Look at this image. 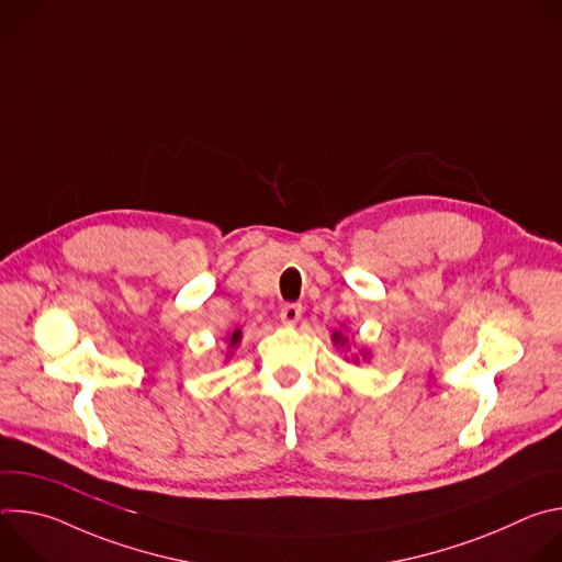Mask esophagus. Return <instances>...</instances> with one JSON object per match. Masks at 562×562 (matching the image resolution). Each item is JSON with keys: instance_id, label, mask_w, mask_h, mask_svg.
<instances>
[{"instance_id": "esophagus-1", "label": "esophagus", "mask_w": 562, "mask_h": 562, "mask_svg": "<svg viewBox=\"0 0 562 562\" xmlns=\"http://www.w3.org/2000/svg\"><path fill=\"white\" fill-rule=\"evenodd\" d=\"M300 317H302V306L295 304V302H289L280 308V319L284 325H295Z\"/></svg>"}]
</instances>
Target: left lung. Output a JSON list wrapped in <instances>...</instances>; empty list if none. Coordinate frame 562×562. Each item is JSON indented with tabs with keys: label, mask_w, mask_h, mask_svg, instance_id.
Returning a JSON list of instances; mask_svg holds the SVG:
<instances>
[{
	"label": "left lung",
	"mask_w": 562,
	"mask_h": 562,
	"mask_svg": "<svg viewBox=\"0 0 562 562\" xmlns=\"http://www.w3.org/2000/svg\"><path fill=\"white\" fill-rule=\"evenodd\" d=\"M334 340H336V345H338V342H345V340H342V336H340V334H336V336H334Z\"/></svg>",
	"instance_id": "8db88e82"
}]
</instances>
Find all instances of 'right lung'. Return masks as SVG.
<instances>
[{"label": "right lung", "instance_id": "obj_1", "mask_svg": "<svg viewBox=\"0 0 562 562\" xmlns=\"http://www.w3.org/2000/svg\"><path fill=\"white\" fill-rule=\"evenodd\" d=\"M239 336H243V334H239V331H235V334H233V336H231V347H233V345H237V340H239Z\"/></svg>", "mask_w": 562, "mask_h": 562}]
</instances>
